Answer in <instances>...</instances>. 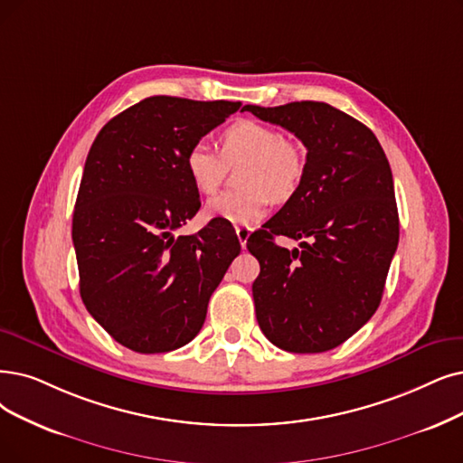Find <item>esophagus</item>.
I'll return each mask as SVG.
<instances>
[{
    "instance_id": "obj_1",
    "label": "esophagus",
    "mask_w": 463,
    "mask_h": 463,
    "mask_svg": "<svg viewBox=\"0 0 463 463\" xmlns=\"http://www.w3.org/2000/svg\"><path fill=\"white\" fill-rule=\"evenodd\" d=\"M235 233L239 237V243H241V247L245 249L247 247V239L250 235V228L249 226H235Z\"/></svg>"
}]
</instances>
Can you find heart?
<instances>
[{
	"label": "heart",
	"instance_id": "heart-1",
	"mask_svg": "<svg viewBox=\"0 0 463 463\" xmlns=\"http://www.w3.org/2000/svg\"><path fill=\"white\" fill-rule=\"evenodd\" d=\"M245 163L239 171L241 190L222 194L207 203V214L232 222V224H254L268 213L271 197L275 201L290 199L304 176V154L298 144L287 140L271 125L239 119L220 135V152L205 142H194L184 156V169L192 186L213 195L224 182L230 165Z\"/></svg>",
	"mask_w": 463,
	"mask_h": 463
}]
</instances>
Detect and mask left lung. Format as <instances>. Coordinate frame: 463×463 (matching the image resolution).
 Here are the masks:
<instances>
[{
	"instance_id": "8db88e82",
	"label": "left lung",
	"mask_w": 463,
	"mask_h": 463,
	"mask_svg": "<svg viewBox=\"0 0 463 463\" xmlns=\"http://www.w3.org/2000/svg\"><path fill=\"white\" fill-rule=\"evenodd\" d=\"M243 109L307 147L304 176L283 209L247 239L260 262L252 283L266 338L290 354H323L374 316L399 243L390 163L374 133L326 102ZM275 234L303 239L300 250Z\"/></svg>"
}]
</instances>
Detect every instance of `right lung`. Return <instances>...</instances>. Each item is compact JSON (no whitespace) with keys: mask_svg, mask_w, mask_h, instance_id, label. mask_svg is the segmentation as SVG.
<instances>
[{"mask_svg":"<svg viewBox=\"0 0 463 463\" xmlns=\"http://www.w3.org/2000/svg\"><path fill=\"white\" fill-rule=\"evenodd\" d=\"M239 108L150 97L109 119L90 146L71 220L80 294L108 335L137 354L192 342L241 250L216 218L175 237L201 207L184 156Z\"/></svg>","mask_w":463,"mask_h":463,"instance_id":"right-lung-1","label":"right lung"}]
</instances>
